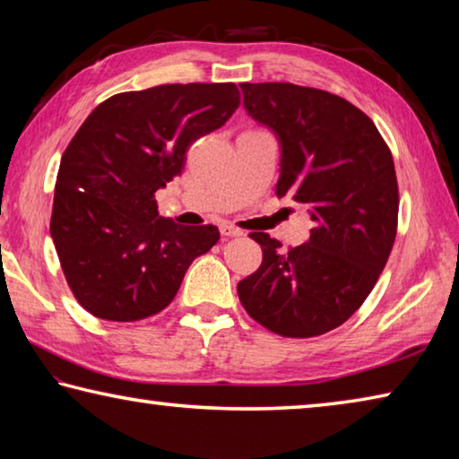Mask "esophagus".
Wrapping results in <instances>:
<instances>
[{"instance_id":"obj_1","label":"esophagus","mask_w":459,"mask_h":459,"mask_svg":"<svg viewBox=\"0 0 459 459\" xmlns=\"http://www.w3.org/2000/svg\"><path fill=\"white\" fill-rule=\"evenodd\" d=\"M221 235L222 237H243V230L232 227V224H221Z\"/></svg>"}]
</instances>
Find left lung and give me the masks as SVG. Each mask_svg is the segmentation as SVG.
<instances>
[{"label": "left lung", "mask_w": 459, "mask_h": 459, "mask_svg": "<svg viewBox=\"0 0 459 459\" xmlns=\"http://www.w3.org/2000/svg\"><path fill=\"white\" fill-rule=\"evenodd\" d=\"M240 91L247 113L281 147L277 196L307 204L314 229L290 251L251 232L263 261L238 281V299L279 336H320L362 306L391 255L399 214L393 155L375 123L332 92L291 82H240Z\"/></svg>", "instance_id": "obj_1"}]
</instances>
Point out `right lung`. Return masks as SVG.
I'll return each mask as SVG.
<instances>
[{"mask_svg": "<svg viewBox=\"0 0 459 459\" xmlns=\"http://www.w3.org/2000/svg\"><path fill=\"white\" fill-rule=\"evenodd\" d=\"M238 103L232 82L160 84L103 100L76 131L60 160L50 235L87 312L111 322L161 312L192 261L219 243L212 224L160 216L153 194Z\"/></svg>", "mask_w": 459, "mask_h": 459, "instance_id": "add662e5", "label": "right lung"}]
</instances>
